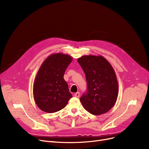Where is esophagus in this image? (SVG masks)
Wrapping results in <instances>:
<instances>
[{
	"mask_svg": "<svg viewBox=\"0 0 149 149\" xmlns=\"http://www.w3.org/2000/svg\"><path fill=\"white\" fill-rule=\"evenodd\" d=\"M74 96L75 97H77V98H79V97H80V92H77V93H75V94H74Z\"/></svg>",
	"mask_w": 149,
	"mask_h": 149,
	"instance_id": "34e87169",
	"label": "esophagus"
}]
</instances>
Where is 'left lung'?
<instances>
[{
	"label": "left lung",
	"instance_id": "8db88e82",
	"mask_svg": "<svg viewBox=\"0 0 149 149\" xmlns=\"http://www.w3.org/2000/svg\"><path fill=\"white\" fill-rule=\"evenodd\" d=\"M77 61L86 75V93L80 98L84 108L91 114L105 113L115 105L118 83L112 65L102 56H83Z\"/></svg>",
	"mask_w": 149,
	"mask_h": 149
}]
</instances>
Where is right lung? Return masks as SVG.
I'll use <instances>...</instances> for the list:
<instances>
[{"mask_svg":"<svg viewBox=\"0 0 149 149\" xmlns=\"http://www.w3.org/2000/svg\"><path fill=\"white\" fill-rule=\"evenodd\" d=\"M72 57L62 53L52 54L42 63L33 84V95L38 108L47 113L63 109L72 96L64 80L65 70Z\"/></svg>","mask_w":149,"mask_h":149,"instance_id":"1","label":"right lung"}]
</instances>
